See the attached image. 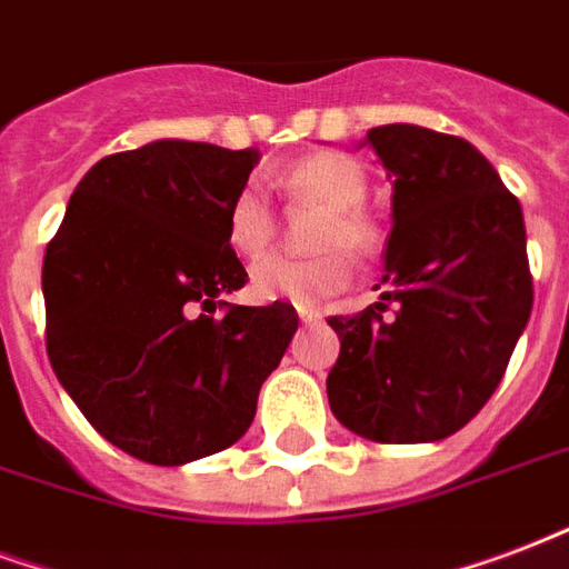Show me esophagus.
<instances>
[{"label":"esophagus","instance_id":"obj_1","mask_svg":"<svg viewBox=\"0 0 569 569\" xmlns=\"http://www.w3.org/2000/svg\"><path fill=\"white\" fill-rule=\"evenodd\" d=\"M297 315H300L302 323H315V320H320V311L315 309H297Z\"/></svg>","mask_w":569,"mask_h":569}]
</instances>
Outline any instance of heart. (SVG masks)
Instances as JSON below:
<instances>
[{
    "instance_id": "b5f03b06",
    "label": "heart",
    "mask_w": 569,
    "mask_h": 569,
    "mask_svg": "<svg viewBox=\"0 0 569 569\" xmlns=\"http://www.w3.org/2000/svg\"><path fill=\"white\" fill-rule=\"evenodd\" d=\"M279 186L293 198L311 200L327 209L320 221L315 246L327 249L315 258H284L272 254L254 263L249 272V293L263 302H297L315 306L339 293L350 281V263L339 249L350 254H369L375 249V228L360 212L366 203V173L348 156L339 152H318L297 161L279 177ZM272 209L258 186H242L228 203L224 216V237L239 258H258L272 242Z\"/></svg>"
}]
</instances>
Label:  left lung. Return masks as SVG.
Listing matches in <instances>:
<instances>
[{
	"instance_id": "8db88e82",
	"label": "left lung",
	"mask_w": 569,
	"mask_h": 569,
	"mask_svg": "<svg viewBox=\"0 0 569 569\" xmlns=\"http://www.w3.org/2000/svg\"><path fill=\"white\" fill-rule=\"evenodd\" d=\"M360 147L392 179V230L381 302L330 318V408L369 441H441L489 401L531 318L522 207L462 138L396 122Z\"/></svg>"
}]
</instances>
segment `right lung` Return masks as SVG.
<instances>
[{
    "label": "right lung",
    "mask_w": 569,
    "mask_h": 569,
    "mask_svg": "<svg viewBox=\"0 0 569 569\" xmlns=\"http://www.w3.org/2000/svg\"><path fill=\"white\" fill-rule=\"evenodd\" d=\"M254 149L156 140L98 161L41 269L47 353L101 438L149 465L194 462L249 431L300 318L230 306L249 272L224 237ZM228 305L221 319L203 316Z\"/></svg>",
    "instance_id": "obj_1"
}]
</instances>
